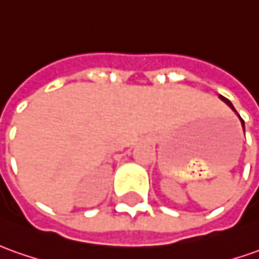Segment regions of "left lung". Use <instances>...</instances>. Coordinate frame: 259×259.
I'll list each match as a JSON object with an SVG mask.
<instances>
[{
    "instance_id": "8db88e82",
    "label": "left lung",
    "mask_w": 259,
    "mask_h": 259,
    "mask_svg": "<svg viewBox=\"0 0 259 259\" xmlns=\"http://www.w3.org/2000/svg\"><path fill=\"white\" fill-rule=\"evenodd\" d=\"M220 99H222L223 101H224V103H226V104H227V106L230 107V108H231V110H233V111H235L234 106H233V104H231V101H230V100H228V99H226V97H223V96H220ZM235 112H237V111H235ZM237 115H238V114H237ZM238 117H240V115H238ZM240 119H241V125H242V130H244V131H245V125H244V119H242L241 117H240Z\"/></svg>"
}]
</instances>
